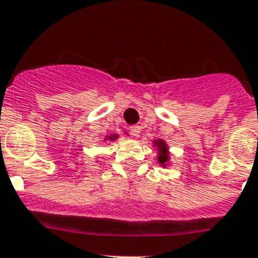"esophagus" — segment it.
<instances>
[{"mask_svg":"<svg viewBox=\"0 0 258 258\" xmlns=\"http://www.w3.org/2000/svg\"><path fill=\"white\" fill-rule=\"evenodd\" d=\"M130 131H131V135L134 136V138H139L142 130H140V126H131L130 127Z\"/></svg>","mask_w":258,"mask_h":258,"instance_id":"1","label":"esophagus"}]
</instances>
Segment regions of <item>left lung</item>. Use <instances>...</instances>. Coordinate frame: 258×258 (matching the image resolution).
I'll list each match as a JSON object with an SVG mask.
<instances>
[{
	"instance_id": "1",
	"label": "left lung",
	"mask_w": 258,
	"mask_h": 258,
	"mask_svg": "<svg viewBox=\"0 0 258 258\" xmlns=\"http://www.w3.org/2000/svg\"><path fill=\"white\" fill-rule=\"evenodd\" d=\"M153 147L157 148V161L160 163L162 167H167L170 161V152H169V147L163 140L158 139V140H153Z\"/></svg>"
}]
</instances>
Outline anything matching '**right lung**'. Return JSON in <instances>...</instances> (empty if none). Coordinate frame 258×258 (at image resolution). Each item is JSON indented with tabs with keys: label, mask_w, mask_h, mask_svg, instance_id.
Here are the masks:
<instances>
[{
	"label": "right lung",
	"mask_w": 258,
	"mask_h": 258,
	"mask_svg": "<svg viewBox=\"0 0 258 258\" xmlns=\"http://www.w3.org/2000/svg\"><path fill=\"white\" fill-rule=\"evenodd\" d=\"M118 138H119V135H115V134H113V135H107L106 138H105V140H109V142H114V140H116Z\"/></svg>",
	"instance_id": "add662e5"
}]
</instances>
